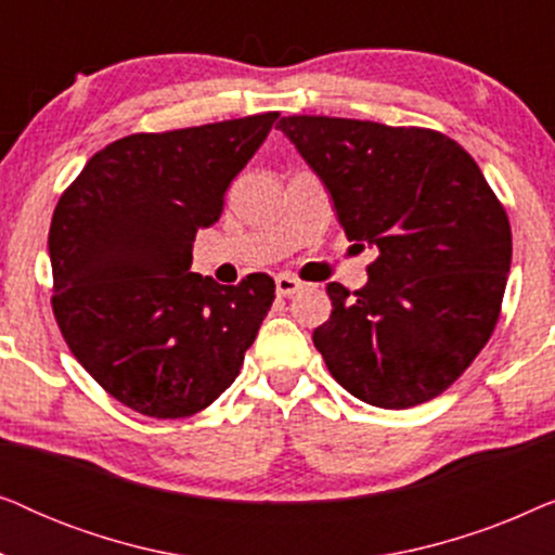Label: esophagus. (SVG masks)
Listing matches in <instances>:
<instances>
[{
    "instance_id": "esophagus-1",
    "label": "esophagus",
    "mask_w": 555,
    "mask_h": 555,
    "mask_svg": "<svg viewBox=\"0 0 555 555\" xmlns=\"http://www.w3.org/2000/svg\"><path fill=\"white\" fill-rule=\"evenodd\" d=\"M300 287H302V283L293 275H278L275 278V291H278L280 298H291V295L298 293Z\"/></svg>"
}]
</instances>
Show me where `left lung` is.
<instances>
[{"label": "left lung", "instance_id": "8db88e82", "mask_svg": "<svg viewBox=\"0 0 555 555\" xmlns=\"http://www.w3.org/2000/svg\"><path fill=\"white\" fill-rule=\"evenodd\" d=\"M356 247H376L369 283H328L313 331L333 378L356 399L409 409L465 374L503 306L513 234L475 158L444 133L374 120L287 116Z\"/></svg>", "mask_w": 555, "mask_h": 555}]
</instances>
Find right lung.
Listing matches in <instances>:
<instances>
[{
	"label": "right lung",
	"instance_id": "obj_1",
	"mask_svg": "<svg viewBox=\"0 0 555 555\" xmlns=\"http://www.w3.org/2000/svg\"><path fill=\"white\" fill-rule=\"evenodd\" d=\"M278 116L131 133L60 196L48 237L52 313L80 366L133 412L192 416L240 374L275 283L264 272L240 285L189 272L192 245Z\"/></svg>",
	"mask_w": 555,
	"mask_h": 555
}]
</instances>
